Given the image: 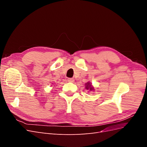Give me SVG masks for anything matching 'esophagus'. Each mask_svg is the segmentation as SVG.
<instances>
[{
  "label": "esophagus",
  "mask_w": 147,
  "mask_h": 147,
  "mask_svg": "<svg viewBox=\"0 0 147 147\" xmlns=\"http://www.w3.org/2000/svg\"><path fill=\"white\" fill-rule=\"evenodd\" d=\"M68 82H74V79L72 78H68Z\"/></svg>",
  "instance_id": "1"
}]
</instances>
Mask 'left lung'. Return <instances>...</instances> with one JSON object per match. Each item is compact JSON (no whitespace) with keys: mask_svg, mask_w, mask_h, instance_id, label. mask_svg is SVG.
I'll return each instance as SVG.
<instances>
[{"mask_svg":"<svg viewBox=\"0 0 147 147\" xmlns=\"http://www.w3.org/2000/svg\"><path fill=\"white\" fill-rule=\"evenodd\" d=\"M85 88L87 90H89V91H94V86L92 85V83L90 82H87L85 84Z\"/></svg>","mask_w":147,"mask_h":147,"instance_id":"left-lung-1","label":"left lung"}]
</instances>
